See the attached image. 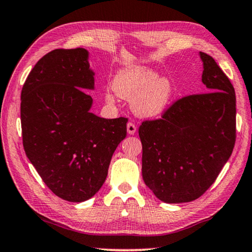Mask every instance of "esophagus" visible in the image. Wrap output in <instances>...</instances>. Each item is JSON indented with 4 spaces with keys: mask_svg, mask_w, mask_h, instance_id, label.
I'll return each mask as SVG.
<instances>
[{
    "mask_svg": "<svg viewBox=\"0 0 252 252\" xmlns=\"http://www.w3.org/2000/svg\"><path fill=\"white\" fill-rule=\"evenodd\" d=\"M135 132H136V125L134 123H128L127 124V133L130 135H134Z\"/></svg>",
    "mask_w": 252,
    "mask_h": 252,
    "instance_id": "1",
    "label": "esophagus"
}]
</instances>
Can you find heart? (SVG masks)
Segmentation results:
<instances>
[{
  "label": "heart",
  "mask_w": 252,
  "mask_h": 252,
  "mask_svg": "<svg viewBox=\"0 0 252 252\" xmlns=\"http://www.w3.org/2000/svg\"><path fill=\"white\" fill-rule=\"evenodd\" d=\"M112 90L119 97L132 99L133 111L140 117H156L165 110L173 95V84L168 78L157 77L145 67H128L120 70L112 81ZM108 102L114 101L107 94Z\"/></svg>",
  "instance_id": "b5f03b06"
}]
</instances>
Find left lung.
I'll use <instances>...</instances> for the list:
<instances>
[{
  "mask_svg": "<svg viewBox=\"0 0 252 252\" xmlns=\"http://www.w3.org/2000/svg\"><path fill=\"white\" fill-rule=\"evenodd\" d=\"M200 57L208 92L181 97L161 117L144 120L138 127L144 183L167 203L200 198L235 145L234 87L209 54L200 52Z\"/></svg>",
  "mask_w": 252,
  "mask_h": 252,
  "instance_id": "8db88e82",
  "label": "left lung"
}]
</instances>
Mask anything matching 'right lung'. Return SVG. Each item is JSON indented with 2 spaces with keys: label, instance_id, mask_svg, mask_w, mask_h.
I'll list each match as a JSON object with an SVG mask.
<instances>
[{
  "label": "right lung",
  "instance_id": "add662e5",
  "mask_svg": "<svg viewBox=\"0 0 252 252\" xmlns=\"http://www.w3.org/2000/svg\"><path fill=\"white\" fill-rule=\"evenodd\" d=\"M85 49H57L37 61L21 90V133L29 161L59 198L82 202L103 185L127 118L90 109L94 89Z\"/></svg>",
  "mask_w": 252,
  "mask_h": 252
}]
</instances>
